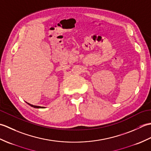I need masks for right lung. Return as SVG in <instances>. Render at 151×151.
<instances>
[{
	"instance_id": "add662e5",
	"label": "right lung",
	"mask_w": 151,
	"mask_h": 151,
	"mask_svg": "<svg viewBox=\"0 0 151 151\" xmlns=\"http://www.w3.org/2000/svg\"><path fill=\"white\" fill-rule=\"evenodd\" d=\"M27 103L28 105H30V106L33 107V108H45V107H41V106H39L32 105V104H30V103H28V102H27Z\"/></svg>"
}]
</instances>
